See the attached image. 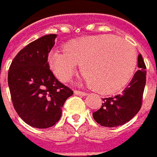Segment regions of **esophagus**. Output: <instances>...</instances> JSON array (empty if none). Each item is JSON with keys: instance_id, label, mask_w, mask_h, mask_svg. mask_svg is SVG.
<instances>
[{"instance_id": "1", "label": "esophagus", "mask_w": 157, "mask_h": 157, "mask_svg": "<svg viewBox=\"0 0 157 157\" xmlns=\"http://www.w3.org/2000/svg\"><path fill=\"white\" fill-rule=\"evenodd\" d=\"M74 94H76V95H78V96H86L87 95V94L86 93H85V92H82V91H78V90H75L74 91Z\"/></svg>"}]
</instances>
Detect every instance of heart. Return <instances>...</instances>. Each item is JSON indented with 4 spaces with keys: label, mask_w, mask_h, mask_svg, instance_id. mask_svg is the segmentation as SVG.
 <instances>
[{
    "label": "heart",
    "mask_w": 157,
    "mask_h": 157,
    "mask_svg": "<svg viewBox=\"0 0 157 157\" xmlns=\"http://www.w3.org/2000/svg\"><path fill=\"white\" fill-rule=\"evenodd\" d=\"M48 62L53 73L67 82L80 64V72L91 87L100 94H111L129 82L136 71L135 49L113 35L87 36L70 40L63 52H52Z\"/></svg>",
    "instance_id": "b5f03b06"
}]
</instances>
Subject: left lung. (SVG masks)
Listing matches in <instances>:
<instances>
[{
	"mask_svg": "<svg viewBox=\"0 0 157 157\" xmlns=\"http://www.w3.org/2000/svg\"><path fill=\"white\" fill-rule=\"evenodd\" d=\"M138 70L128 86L121 94L103 99L98 111L93 113L95 121L103 127L114 128L129 121L140 111L146 84V65L142 55L138 56Z\"/></svg>",
	"mask_w": 157,
	"mask_h": 157,
	"instance_id": "8db88e82",
	"label": "left lung"
}]
</instances>
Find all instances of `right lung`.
<instances>
[{"label":"right lung","instance_id":"add662e5","mask_svg":"<svg viewBox=\"0 0 157 157\" xmlns=\"http://www.w3.org/2000/svg\"><path fill=\"white\" fill-rule=\"evenodd\" d=\"M56 34L46 35L17 53L9 66L8 83L14 108L28 125L48 128L59 121L73 91L54 76L48 62Z\"/></svg>","mask_w":157,"mask_h":157}]
</instances>
